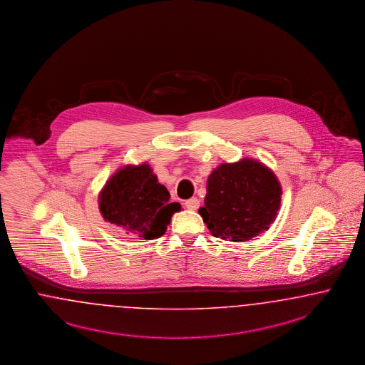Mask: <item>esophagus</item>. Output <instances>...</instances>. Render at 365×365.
<instances>
[{
	"label": "esophagus",
	"mask_w": 365,
	"mask_h": 365,
	"mask_svg": "<svg viewBox=\"0 0 365 365\" xmlns=\"http://www.w3.org/2000/svg\"><path fill=\"white\" fill-rule=\"evenodd\" d=\"M185 205H186V207H187L189 210H197V209L200 207V201H198V198L192 197V198L187 200V201L185 202Z\"/></svg>",
	"instance_id": "1"
}]
</instances>
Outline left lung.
<instances>
[{"label": "left lung", "instance_id": "1", "mask_svg": "<svg viewBox=\"0 0 365 365\" xmlns=\"http://www.w3.org/2000/svg\"><path fill=\"white\" fill-rule=\"evenodd\" d=\"M281 194L277 176L261 161L222 163L207 178L198 213L215 237L246 242L270 228Z\"/></svg>", "mask_w": 365, "mask_h": 365}]
</instances>
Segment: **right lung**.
<instances>
[{"label":"right lung","mask_w":365,"mask_h":365,"mask_svg":"<svg viewBox=\"0 0 365 365\" xmlns=\"http://www.w3.org/2000/svg\"><path fill=\"white\" fill-rule=\"evenodd\" d=\"M180 209V204L170 202L168 190L159 183L148 163L123 165L99 192L103 219L145 240L163 236L173 215Z\"/></svg>","instance_id":"obj_1"}]
</instances>
